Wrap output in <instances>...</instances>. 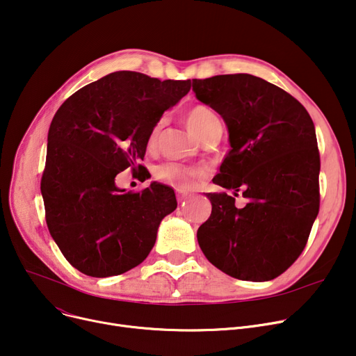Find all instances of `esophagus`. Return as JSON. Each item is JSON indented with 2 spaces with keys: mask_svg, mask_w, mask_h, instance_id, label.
Wrapping results in <instances>:
<instances>
[{
  "mask_svg": "<svg viewBox=\"0 0 356 356\" xmlns=\"http://www.w3.org/2000/svg\"><path fill=\"white\" fill-rule=\"evenodd\" d=\"M188 196H189V193H188V192H181V191H179V192H177V200H179V203H184V200L188 199Z\"/></svg>",
  "mask_w": 356,
  "mask_h": 356,
  "instance_id": "esophagus-1",
  "label": "esophagus"
}]
</instances>
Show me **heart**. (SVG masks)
Returning a JSON list of instances; mask_svg holds the SVG:
<instances>
[{
	"label": "heart",
	"instance_id": "obj_1",
	"mask_svg": "<svg viewBox=\"0 0 356 356\" xmlns=\"http://www.w3.org/2000/svg\"><path fill=\"white\" fill-rule=\"evenodd\" d=\"M186 124L189 129L197 137L203 138L207 134L212 133L215 129L222 128L219 117L207 105H195L186 112ZM161 128V121L156 122L153 128L149 129L147 137V147L153 148L157 143V137ZM203 172L196 167H186L175 163H164L159 165L154 172L157 180L172 186L177 191H188L192 188L195 179L200 177Z\"/></svg>",
	"mask_w": 356,
	"mask_h": 356
}]
</instances>
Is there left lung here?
<instances>
[{"label":"left lung","instance_id":"left-lung-1","mask_svg":"<svg viewBox=\"0 0 356 356\" xmlns=\"http://www.w3.org/2000/svg\"><path fill=\"white\" fill-rule=\"evenodd\" d=\"M196 98L225 121L231 149L213 183L242 191L207 193L209 219L197 242L211 263L247 282L283 274L307 244L319 213L321 157L314 124L290 93L248 73L193 79Z\"/></svg>","mask_w":356,"mask_h":356}]
</instances>
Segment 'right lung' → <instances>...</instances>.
<instances>
[{"mask_svg": "<svg viewBox=\"0 0 356 356\" xmlns=\"http://www.w3.org/2000/svg\"><path fill=\"white\" fill-rule=\"evenodd\" d=\"M191 86L114 72L74 92L54 114L40 189L50 235L81 273L122 274L154 247L161 219L177 208L173 189L153 181L125 192L115 177L128 167L147 175L137 161L149 129Z\"/></svg>", "mask_w": 356, "mask_h": 356, "instance_id": "obj_1", "label": "right lung"}]
</instances>
